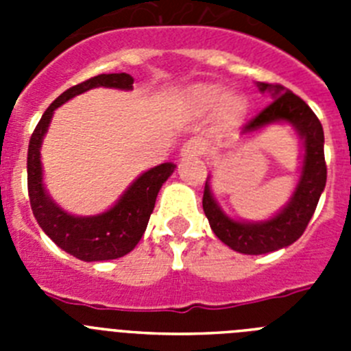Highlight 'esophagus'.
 <instances>
[{
    "label": "esophagus",
    "mask_w": 351,
    "mask_h": 351,
    "mask_svg": "<svg viewBox=\"0 0 351 351\" xmlns=\"http://www.w3.org/2000/svg\"><path fill=\"white\" fill-rule=\"evenodd\" d=\"M204 151H206V144L200 138H191V141L186 142L181 149V156L182 158H197L202 156Z\"/></svg>",
    "instance_id": "esophagus-1"
}]
</instances>
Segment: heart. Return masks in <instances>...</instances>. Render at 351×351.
Listing matches in <instances>:
<instances>
[{
    "instance_id": "b5f03b06",
    "label": "heart",
    "mask_w": 351,
    "mask_h": 351,
    "mask_svg": "<svg viewBox=\"0 0 351 351\" xmlns=\"http://www.w3.org/2000/svg\"><path fill=\"white\" fill-rule=\"evenodd\" d=\"M218 106V119L223 125H230L244 112V101L241 96L228 93L223 96L218 84H197L186 91V104L197 114H206Z\"/></svg>"
}]
</instances>
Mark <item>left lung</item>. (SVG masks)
I'll return each instance as SVG.
<instances>
[{
    "label": "left lung",
    "instance_id": "obj_1",
    "mask_svg": "<svg viewBox=\"0 0 351 351\" xmlns=\"http://www.w3.org/2000/svg\"><path fill=\"white\" fill-rule=\"evenodd\" d=\"M260 91L271 89L274 101L263 108L243 126V135L274 121H288L299 130L304 138L302 176L290 204L276 218L265 223H239L221 213L214 202L209 184L204 188L202 206L213 232L221 243L244 255H262L290 246L304 234L309 219L315 214L320 195L327 182V163L324 154V128L309 105L281 84L260 82Z\"/></svg>",
    "mask_w": 351,
    "mask_h": 351
}]
</instances>
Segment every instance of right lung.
I'll list each match as a JSON object with an SVG mask.
<instances>
[{"label":"right lung","mask_w":351,"mask_h":351,"mask_svg":"<svg viewBox=\"0 0 351 351\" xmlns=\"http://www.w3.org/2000/svg\"><path fill=\"white\" fill-rule=\"evenodd\" d=\"M98 86L132 89L133 77L128 73H101L77 86H71L63 95L58 96L43 112L27 147V193L36 221L61 250L84 262L119 258L137 246L145 232L149 216L154 209L158 191L176 169L173 163H163L147 170L130 186L112 209L98 216L77 218L66 214L52 202L42 184V163H40L42 138L47 132L56 108L75 95Z\"/></svg>","instance_id":"obj_1"}]
</instances>
